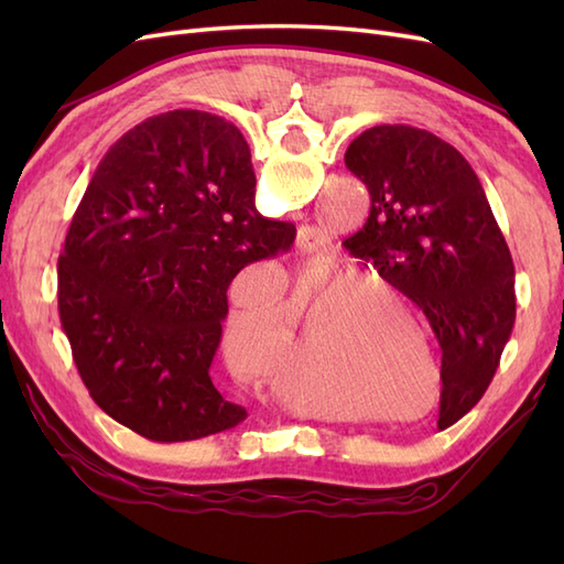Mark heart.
<instances>
[{
  "label": "heart",
  "mask_w": 564,
  "mask_h": 564,
  "mask_svg": "<svg viewBox=\"0 0 564 564\" xmlns=\"http://www.w3.org/2000/svg\"><path fill=\"white\" fill-rule=\"evenodd\" d=\"M303 312L305 335L300 334ZM281 317L279 344L267 368L269 380L275 390L295 394L307 406L327 404L329 392L305 340L310 346L325 344L339 376L366 394L398 386L410 346L422 361H434V344L412 301L378 271H339L334 263L303 267L283 295ZM271 329V317L261 307L232 315L225 351L239 373L259 376Z\"/></svg>",
  "instance_id": "b5f03b06"
}]
</instances>
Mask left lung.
I'll use <instances>...</instances> for the list:
<instances>
[{
  "label": "left lung",
  "mask_w": 564,
  "mask_h": 564,
  "mask_svg": "<svg viewBox=\"0 0 564 564\" xmlns=\"http://www.w3.org/2000/svg\"><path fill=\"white\" fill-rule=\"evenodd\" d=\"M370 196L344 239L356 259L424 310L441 346L446 429L480 402L517 319L513 261L480 178L463 154L412 126H373L344 154Z\"/></svg>",
  "instance_id": "obj_1"
}]
</instances>
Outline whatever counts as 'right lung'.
I'll use <instances>...</instances> for the list:
<instances>
[{"instance_id": "1", "label": "right lung", "mask_w": 564, "mask_h": 564, "mask_svg": "<svg viewBox=\"0 0 564 564\" xmlns=\"http://www.w3.org/2000/svg\"><path fill=\"white\" fill-rule=\"evenodd\" d=\"M254 194L242 133L184 109L128 130L84 191L57 259L59 325L91 400L140 436L194 441L245 422L210 380L227 285L295 239Z\"/></svg>"}]
</instances>
